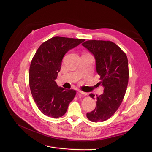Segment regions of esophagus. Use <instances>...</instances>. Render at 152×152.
<instances>
[{
    "label": "esophagus",
    "instance_id": "34e87169",
    "mask_svg": "<svg viewBox=\"0 0 152 152\" xmlns=\"http://www.w3.org/2000/svg\"><path fill=\"white\" fill-rule=\"evenodd\" d=\"M78 92H79V93H80V94H83V95H87V93H86V92H83V91H79Z\"/></svg>",
    "mask_w": 152,
    "mask_h": 152
}]
</instances>
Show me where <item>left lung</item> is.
Returning <instances> with one entry per match:
<instances>
[{
  "instance_id": "8db88e82",
  "label": "left lung",
  "mask_w": 152,
  "mask_h": 152,
  "mask_svg": "<svg viewBox=\"0 0 152 152\" xmlns=\"http://www.w3.org/2000/svg\"><path fill=\"white\" fill-rule=\"evenodd\" d=\"M95 59L99 84L103 93L96 95V107L86 116L95 123L104 121L116 112L123 100L129 80L128 61L126 53L115 43L90 40L82 44ZM89 96L94 99L95 95Z\"/></svg>"
}]
</instances>
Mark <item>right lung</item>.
Instances as JSON below:
<instances>
[{
	"label": "right lung",
	"instance_id": "add662e5",
	"mask_svg": "<svg viewBox=\"0 0 152 152\" xmlns=\"http://www.w3.org/2000/svg\"><path fill=\"white\" fill-rule=\"evenodd\" d=\"M85 41L55 36L42 43L31 61L29 73L30 90L41 112L58 118L66 112L76 92L58 87L55 82L65 53Z\"/></svg>",
	"mask_w": 152,
	"mask_h": 152
}]
</instances>
